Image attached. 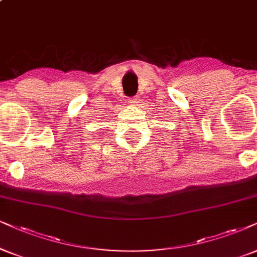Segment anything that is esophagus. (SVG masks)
I'll return each mask as SVG.
<instances>
[{"label": "esophagus", "mask_w": 257, "mask_h": 257, "mask_svg": "<svg viewBox=\"0 0 257 257\" xmlns=\"http://www.w3.org/2000/svg\"><path fill=\"white\" fill-rule=\"evenodd\" d=\"M129 103H131L132 105H139L140 104L139 97H133V98L129 99Z\"/></svg>", "instance_id": "esophagus-1"}]
</instances>
